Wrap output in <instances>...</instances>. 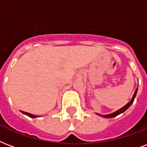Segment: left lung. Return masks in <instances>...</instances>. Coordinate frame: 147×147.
Returning a JSON list of instances; mask_svg holds the SVG:
<instances>
[{
	"label": "left lung",
	"mask_w": 147,
	"mask_h": 147,
	"mask_svg": "<svg viewBox=\"0 0 147 147\" xmlns=\"http://www.w3.org/2000/svg\"><path fill=\"white\" fill-rule=\"evenodd\" d=\"M137 89H138V88H136V91H135V92H134V94H133V98H132V99H131L129 102L128 103L126 104V106H124L123 107V108L119 109V110L116 111V112H114V113H113L111 114H108V115H103V116H101L100 114H98V115H99V116H102V117H104V118H113V117H115V116H118V115H119V114L123 113H124L125 111L129 107V106L132 105V103L133 102V101H134V98H135V97H136V93H137Z\"/></svg>",
	"instance_id": "1"
}]
</instances>
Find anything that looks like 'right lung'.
Segmentation results:
<instances>
[{
	"label": "right lung",
	"instance_id": "1",
	"mask_svg": "<svg viewBox=\"0 0 147 147\" xmlns=\"http://www.w3.org/2000/svg\"><path fill=\"white\" fill-rule=\"evenodd\" d=\"M21 113H24V115H26V116H29V117H31V118H36V117H38V116H34L33 114L28 113H25V112H23V111H21Z\"/></svg>",
	"mask_w": 147,
	"mask_h": 147
}]
</instances>
